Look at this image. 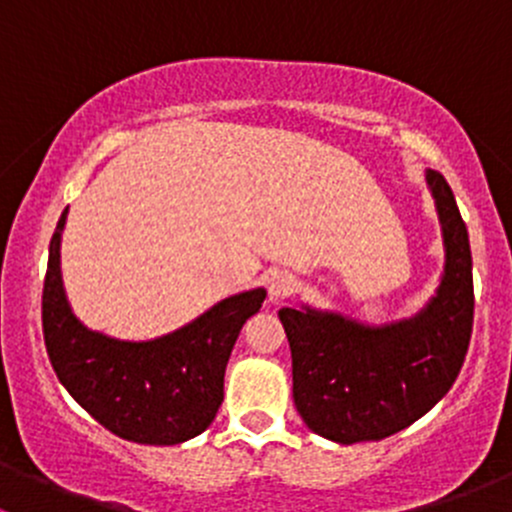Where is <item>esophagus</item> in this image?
Here are the masks:
<instances>
[{"instance_id":"34e87169","label":"esophagus","mask_w":512,"mask_h":512,"mask_svg":"<svg viewBox=\"0 0 512 512\" xmlns=\"http://www.w3.org/2000/svg\"><path fill=\"white\" fill-rule=\"evenodd\" d=\"M294 287H297V282H294V277L289 275V272H275V275L270 277V297L275 299V302L287 299L289 294L294 292Z\"/></svg>"}]
</instances>
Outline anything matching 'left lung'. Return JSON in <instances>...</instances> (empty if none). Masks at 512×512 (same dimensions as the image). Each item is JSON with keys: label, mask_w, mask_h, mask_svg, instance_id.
<instances>
[{"label": "left lung", "mask_w": 512, "mask_h": 512, "mask_svg": "<svg viewBox=\"0 0 512 512\" xmlns=\"http://www.w3.org/2000/svg\"><path fill=\"white\" fill-rule=\"evenodd\" d=\"M441 223V285L411 319L361 324L339 312L282 307L292 349V396L302 421L329 441L352 446L404 431L456 381L473 329V262L451 185L426 170Z\"/></svg>", "instance_id": "left-lung-1"}]
</instances>
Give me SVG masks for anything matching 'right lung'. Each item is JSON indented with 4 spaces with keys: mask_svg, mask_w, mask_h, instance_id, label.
<instances>
[{
    "mask_svg": "<svg viewBox=\"0 0 512 512\" xmlns=\"http://www.w3.org/2000/svg\"><path fill=\"white\" fill-rule=\"evenodd\" d=\"M64 210L49 245L41 294L44 344L56 376L91 416L133 443L175 446L213 423L223 404L225 366L242 324L260 312L262 287L232 294L185 327L151 339L121 342L84 327L61 282Z\"/></svg>",
    "mask_w": 512,
    "mask_h": 512,
    "instance_id": "add662e5",
    "label": "right lung"
}]
</instances>
